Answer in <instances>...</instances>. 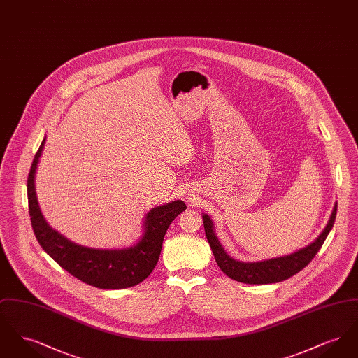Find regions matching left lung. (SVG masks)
Returning <instances> with one entry per match:
<instances>
[{"instance_id":"8db88e82","label":"left lung","mask_w":358,"mask_h":358,"mask_svg":"<svg viewBox=\"0 0 358 358\" xmlns=\"http://www.w3.org/2000/svg\"><path fill=\"white\" fill-rule=\"evenodd\" d=\"M336 215H337V205L333 209V213L330 216L327 225L324 227V232L310 245L291 255L273 257L270 260H263L256 263H243L227 255L222 244L219 243V240L213 232V224L209 219V216L204 215L203 220H204L205 235L208 238V243L212 248L216 263L222 273H227L229 278L241 283L268 285V283H278V282L286 280L306 267L307 264L314 259V256L317 255V252L321 250L330 229L333 228Z\"/></svg>"}]
</instances>
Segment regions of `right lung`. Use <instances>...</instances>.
<instances>
[{
	"label": "right lung",
	"instance_id": "right-lung-1",
	"mask_svg": "<svg viewBox=\"0 0 358 358\" xmlns=\"http://www.w3.org/2000/svg\"><path fill=\"white\" fill-rule=\"evenodd\" d=\"M45 143L43 139L28 174V208L34 235L43 250L76 279L98 289H127L143 282L154 270L171 222L187 209L181 200L153 208L145 220V234L124 250H95L69 241L44 220L34 190V174Z\"/></svg>",
	"mask_w": 358,
	"mask_h": 358
}]
</instances>
